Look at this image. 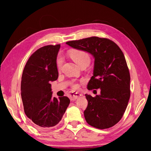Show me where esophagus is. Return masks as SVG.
Returning a JSON list of instances; mask_svg holds the SVG:
<instances>
[{"label":"esophagus","instance_id":"obj_1","mask_svg":"<svg viewBox=\"0 0 151 151\" xmlns=\"http://www.w3.org/2000/svg\"><path fill=\"white\" fill-rule=\"evenodd\" d=\"M83 95L81 93H79V92L77 91H73V92H71L69 94V98L71 101H74L77 98H78L79 96H81Z\"/></svg>","mask_w":151,"mask_h":151}]
</instances>
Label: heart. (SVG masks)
Returning <instances> with one entry per match:
<instances>
[{
  "label": "heart",
  "instance_id": "b5f03b06",
  "mask_svg": "<svg viewBox=\"0 0 151 151\" xmlns=\"http://www.w3.org/2000/svg\"><path fill=\"white\" fill-rule=\"evenodd\" d=\"M70 57H72L73 60L77 64L78 66H80L81 64L83 63H90L91 61V57L87 52L85 50H74L70 53ZM63 58L61 57H58L57 60V65L58 68H60L63 64ZM74 88H77L78 85L77 84H75L73 85Z\"/></svg>",
  "mask_w": 151,
  "mask_h": 151
}]
</instances>
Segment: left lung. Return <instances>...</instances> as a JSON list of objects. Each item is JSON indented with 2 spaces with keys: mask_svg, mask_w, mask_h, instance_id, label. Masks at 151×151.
<instances>
[{
  "mask_svg": "<svg viewBox=\"0 0 151 151\" xmlns=\"http://www.w3.org/2000/svg\"><path fill=\"white\" fill-rule=\"evenodd\" d=\"M66 44L90 53L94 58L93 76L87 88H100L101 94L94 97L85 94L86 121L99 129L112 127L123 116L131 95V77L123 52L116 43L105 38L92 37Z\"/></svg>",
  "mask_w": 151,
  "mask_h": 151,
  "instance_id": "obj_1",
  "label": "left lung"
}]
</instances>
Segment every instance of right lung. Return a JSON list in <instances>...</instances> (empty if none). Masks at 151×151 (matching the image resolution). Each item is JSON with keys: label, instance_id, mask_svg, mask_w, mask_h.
<instances>
[{"label": "right lung", "instance_id": "obj_1", "mask_svg": "<svg viewBox=\"0 0 151 151\" xmlns=\"http://www.w3.org/2000/svg\"><path fill=\"white\" fill-rule=\"evenodd\" d=\"M60 45H47L30 56L21 79V97L26 115L39 129L57 125L69 105L67 96H52L50 82L57 80V57Z\"/></svg>", "mask_w": 151, "mask_h": 151}]
</instances>
